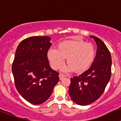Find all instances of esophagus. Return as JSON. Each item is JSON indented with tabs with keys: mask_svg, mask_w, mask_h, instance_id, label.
Here are the masks:
<instances>
[{
	"mask_svg": "<svg viewBox=\"0 0 121 121\" xmlns=\"http://www.w3.org/2000/svg\"><path fill=\"white\" fill-rule=\"evenodd\" d=\"M65 77V75H63V74H62V73H60L59 74V78L60 80H62L63 78Z\"/></svg>",
	"mask_w": 121,
	"mask_h": 121,
	"instance_id": "obj_1",
	"label": "esophagus"
}]
</instances>
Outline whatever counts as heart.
Instances as JSON below:
<instances>
[{"label": "heart", "mask_w": 121, "mask_h": 121, "mask_svg": "<svg viewBox=\"0 0 121 121\" xmlns=\"http://www.w3.org/2000/svg\"><path fill=\"white\" fill-rule=\"evenodd\" d=\"M95 50L94 46L83 40L65 41L59 43L56 49H50L47 57L50 66L57 70L64 64L66 58L68 66L61 71L68 72L73 71L77 73H83L90 68L94 62Z\"/></svg>", "instance_id": "obj_1"}]
</instances>
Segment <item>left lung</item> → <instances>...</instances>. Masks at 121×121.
Wrapping results in <instances>:
<instances>
[{"instance_id": "1", "label": "left lung", "mask_w": 121, "mask_h": 121, "mask_svg": "<svg viewBox=\"0 0 121 121\" xmlns=\"http://www.w3.org/2000/svg\"><path fill=\"white\" fill-rule=\"evenodd\" d=\"M97 44L95 59L91 66L78 76L71 78L69 94L80 105H88L97 100L104 91L111 75V56L104 43L90 36Z\"/></svg>"}]
</instances>
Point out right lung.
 Instances as JSON below:
<instances>
[{
  "label": "right lung",
  "instance_id": "1",
  "mask_svg": "<svg viewBox=\"0 0 121 121\" xmlns=\"http://www.w3.org/2000/svg\"><path fill=\"white\" fill-rule=\"evenodd\" d=\"M48 36H32L17 48L12 65L14 85L21 95L34 105L46 102L59 82V73L50 68L47 53L52 43Z\"/></svg>",
  "mask_w": 121,
  "mask_h": 121
}]
</instances>
